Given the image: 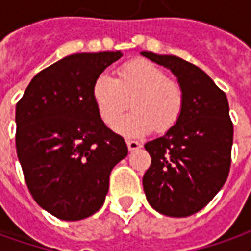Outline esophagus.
Segmentation results:
<instances>
[{
	"mask_svg": "<svg viewBox=\"0 0 251 251\" xmlns=\"http://www.w3.org/2000/svg\"><path fill=\"white\" fill-rule=\"evenodd\" d=\"M127 147H128V150L130 151H135L138 150L142 147V144H141L140 141H134V140H127Z\"/></svg>",
	"mask_w": 251,
	"mask_h": 251,
	"instance_id": "1",
	"label": "esophagus"
}]
</instances>
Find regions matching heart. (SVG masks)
Returning a JSON list of instances; mask_svg holds the SVG:
<instances>
[{"label": "heart", "mask_w": 251, "mask_h": 251, "mask_svg": "<svg viewBox=\"0 0 251 251\" xmlns=\"http://www.w3.org/2000/svg\"><path fill=\"white\" fill-rule=\"evenodd\" d=\"M92 99L101 121L111 127L131 100L130 115L114 128L124 135H141L151 130L165 132L181 117L184 92L176 81L148 60H132L117 68L114 79L100 75L92 86Z\"/></svg>", "instance_id": "obj_1"}]
</instances>
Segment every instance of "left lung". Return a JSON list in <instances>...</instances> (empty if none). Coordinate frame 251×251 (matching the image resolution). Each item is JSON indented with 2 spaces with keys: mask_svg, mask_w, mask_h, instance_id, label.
I'll return each mask as SVG.
<instances>
[{
  "mask_svg": "<svg viewBox=\"0 0 251 251\" xmlns=\"http://www.w3.org/2000/svg\"><path fill=\"white\" fill-rule=\"evenodd\" d=\"M169 68L184 92L180 120L145 144L151 166L142 186L151 207L168 217H190L207 205L230 170L233 124L225 92L197 65L176 55L142 51Z\"/></svg>",
  "mask_w": 251,
  "mask_h": 251,
  "instance_id": "1",
  "label": "left lung"
}]
</instances>
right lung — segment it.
I'll return each mask as SVG.
<instances>
[{"instance_id":"obj_1","label":"right lung","mask_w":251,"mask_h":251,"mask_svg":"<svg viewBox=\"0 0 251 251\" xmlns=\"http://www.w3.org/2000/svg\"><path fill=\"white\" fill-rule=\"evenodd\" d=\"M120 51L68 55L34 75L16 103V153L34 201L54 217L79 221L99 211L124 140L104 126L92 86Z\"/></svg>"}]
</instances>
